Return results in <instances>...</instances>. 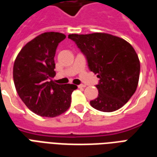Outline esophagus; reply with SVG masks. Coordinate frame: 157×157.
<instances>
[{"label":"esophagus","instance_id":"obj_1","mask_svg":"<svg viewBox=\"0 0 157 157\" xmlns=\"http://www.w3.org/2000/svg\"><path fill=\"white\" fill-rule=\"evenodd\" d=\"M78 87L79 88H84V87H86V86L83 85V84H81V85H78Z\"/></svg>","mask_w":157,"mask_h":157}]
</instances>
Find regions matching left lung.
<instances>
[{"label": "left lung", "mask_w": 157, "mask_h": 157, "mask_svg": "<svg viewBox=\"0 0 157 157\" xmlns=\"http://www.w3.org/2000/svg\"><path fill=\"white\" fill-rule=\"evenodd\" d=\"M69 39L85 55L90 71L98 74V98L90 102L102 112L118 110L130 99L137 88L140 65L130 44L109 33L69 34Z\"/></svg>", "instance_id": "left-lung-1"}]
</instances>
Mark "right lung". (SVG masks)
Returning <instances> with one entry per match:
<instances>
[{
	"label": "right lung",
	"mask_w": 157,
	"mask_h": 157,
	"mask_svg": "<svg viewBox=\"0 0 157 157\" xmlns=\"http://www.w3.org/2000/svg\"><path fill=\"white\" fill-rule=\"evenodd\" d=\"M65 39L60 33H44L21 49L13 65V81L17 94L32 112L54 118L71 106L73 84L59 85L55 75V55L59 44Z\"/></svg>",
	"instance_id": "add662e5"
}]
</instances>
